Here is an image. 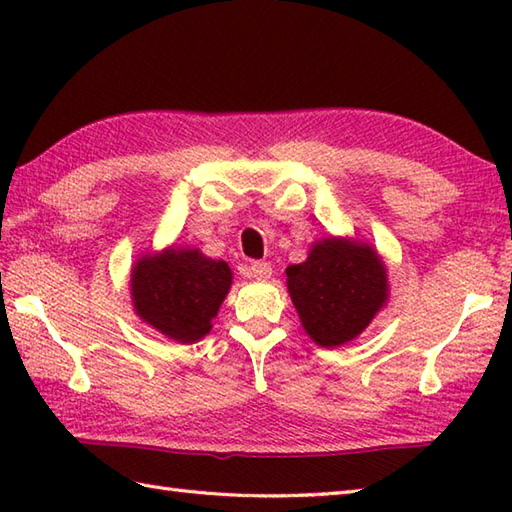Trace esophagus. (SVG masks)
Here are the masks:
<instances>
[{
	"label": "esophagus",
	"instance_id": "34e87169",
	"mask_svg": "<svg viewBox=\"0 0 512 512\" xmlns=\"http://www.w3.org/2000/svg\"><path fill=\"white\" fill-rule=\"evenodd\" d=\"M248 277H255V279H268L273 275V266L268 262H250V266L246 268Z\"/></svg>",
	"mask_w": 512,
	"mask_h": 512
}]
</instances>
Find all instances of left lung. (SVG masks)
Returning a JSON list of instances; mask_svg holds the SVG:
<instances>
[{
  "label": "left lung",
  "mask_w": 512,
  "mask_h": 512,
  "mask_svg": "<svg viewBox=\"0 0 512 512\" xmlns=\"http://www.w3.org/2000/svg\"><path fill=\"white\" fill-rule=\"evenodd\" d=\"M286 275L303 328L323 347L356 339L387 299V273L365 244L323 239Z\"/></svg>",
  "instance_id": "8db88e82"
}]
</instances>
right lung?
Listing matches in <instances>:
<instances>
[{"label":"right lung","instance_id":"obj_1","mask_svg":"<svg viewBox=\"0 0 512 512\" xmlns=\"http://www.w3.org/2000/svg\"><path fill=\"white\" fill-rule=\"evenodd\" d=\"M231 277L226 262L204 257L200 250L173 248L143 257L132 275L134 308L169 339L193 343L211 330Z\"/></svg>","mask_w":512,"mask_h":512}]
</instances>
